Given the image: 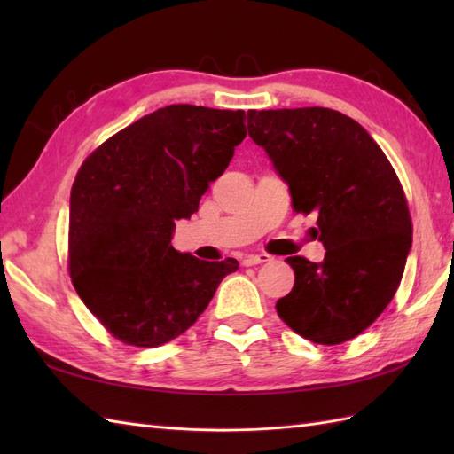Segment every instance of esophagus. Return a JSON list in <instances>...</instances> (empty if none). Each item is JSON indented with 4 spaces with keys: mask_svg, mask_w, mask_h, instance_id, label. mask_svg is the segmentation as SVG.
Listing matches in <instances>:
<instances>
[{
    "mask_svg": "<svg viewBox=\"0 0 454 454\" xmlns=\"http://www.w3.org/2000/svg\"><path fill=\"white\" fill-rule=\"evenodd\" d=\"M267 262H271V255H267V254H254V255H246V257L242 259V265L252 267V265L267 263Z\"/></svg>",
    "mask_w": 454,
    "mask_h": 454,
    "instance_id": "obj_1",
    "label": "esophagus"
}]
</instances>
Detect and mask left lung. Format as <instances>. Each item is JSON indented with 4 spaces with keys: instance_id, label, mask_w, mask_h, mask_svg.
I'll return each mask as SVG.
<instances>
[{
    "instance_id": "8db88e82",
    "label": "left lung",
    "mask_w": 454,
    "mask_h": 454,
    "mask_svg": "<svg viewBox=\"0 0 454 454\" xmlns=\"http://www.w3.org/2000/svg\"><path fill=\"white\" fill-rule=\"evenodd\" d=\"M247 132L291 191L316 212L324 262L288 257L294 286L277 314L298 335L337 345L366 330L392 301L411 247L406 195L359 122L325 107L247 111Z\"/></svg>"
}]
</instances>
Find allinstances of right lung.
<instances>
[{
  "label": "right lung",
  "instance_id": "1",
  "mask_svg": "<svg viewBox=\"0 0 454 454\" xmlns=\"http://www.w3.org/2000/svg\"><path fill=\"white\" fill-rule=\"evenodd\" d=\"M246 138V113L168 105L95 150L70 195V275L83 304L122 343L158 347L197 322L236 259L173 249Z\"/></svg>",
  "mask_w": 454,
  "mask_h": 454
}]
</instances>
